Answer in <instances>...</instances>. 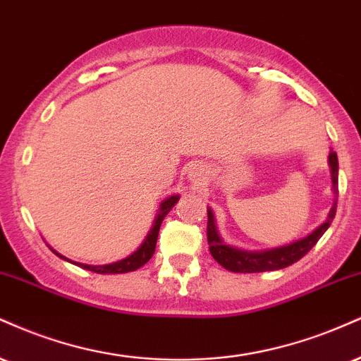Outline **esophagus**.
Masks as SVG:
<instances>
[{"label":"esophagus","instance_id":"obj_1","mask_svg":"<svg viewBox=\"0 0 361 361\" xmlns=\"http://www.w3.org/2000/svg\"><path fill=\"white\" fill-rule=\"evenodd\" d=\"M205 169H203L202 166H195L192 168V171H190V180L195 181V183H200V181L205 180Z\"/></svg>","mask_w":361,"mask_h":361}]
</instances>
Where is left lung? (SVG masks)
I'll return each instance as SVG.
<instances>
[{"instance_id":"obj_1","label":"left lung","mask_w":361,"mask_h":361,"mask_svg":"<svg viewBox=\"0 0 361 361\" xmlns=\"http://www.w3.org/2000/svg\"><path fill=\"white\" fill-rule=\"evenodd\" d=\"M329 168H331V180H333V193L334 202L331 210H329L328 219L324 224H321L318 228L312 230L310 235L299 238V240L290 242L288 245L274 247L267 250H242L237 247L227 245L219 235L216 230L214 212L208 208V224H207V240L210 245V254L220 266L227 269L230 272H266V271H279L288 266H293L299 259L305 257L316 242L323 237L329 225H331L334 214H336V202H338V156L334 151L329 153Z\"/></svg>"}]
</instances>
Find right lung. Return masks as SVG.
I'll return each instance as SVG.
<instances>
[{
    "mask_svg": "<svg viewBox=\"0 0 361 361\" xmlns=\"http://www.w3.org/2000/svg\"><path fill=\"white\" fill-rule=\"evenodd\" d=\"M178 200H180L178 195H173V197H168L166 200H163V203L159 205L158 215H156V219H154L153 227H151L149 233L146 235L145 242H142V244L137 247V250H134L131 255H128V257L123 259V260H117V262H112V264H106V266H89V264L72 262L71 259L63 257V255H60L59 252H55L54 249H51V250H54L60 259L67 260V262L77 264V266H80L82 269H87V271H90V272H97V274H124V272L136 271V269L142 267L147 262V260L153 257L154 249H156V240H158L159 227H161L163 219L168 215V212L171 210L173 207H175V203L178 202Z\"/></svg>",
    "mask_w": 361,
    "mask_h": 361,
    "instance_id": "obj_1",
    "label": "right lung"
}]
</instances>
